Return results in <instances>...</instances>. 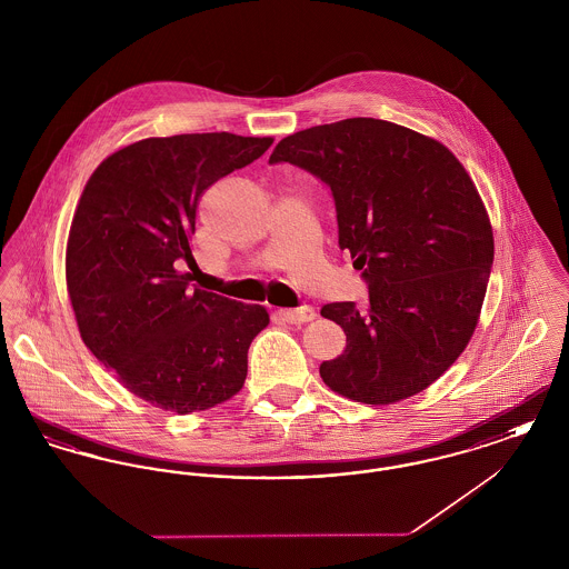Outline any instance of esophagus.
I'll use <instances>...</instances> for the list:
<instances>
[{
	"mask_svg": "<svg viewBox=\"0 0 569 569\" xmlns=\"http://www.w3.org/2000/svg\"><path fill=\"white\" fill-rule=\"evenodd\" d=\"M279 318L288 325H305V322H311L316 318V309L309 307V305H302L297 309H283V311H279Z\"/></svg>",
	"mask_w": 569,
	"mask_h": 569,
	"instance_id": "1",
	"label": "esophagus"
}]
</instances>
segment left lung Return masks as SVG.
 Instances as JSON below:
<instances>
[{
	"label": "left lung",
	"mask_w": 569,
	"mask_h": 569,
	"mask_svg": "<svg viewBox=\"0 0 569 569\" xmlns=\"http://www.w3.org/2000/svg\"><path fill=\"white\" fill-rule=\"evenodd\" d=\"M326 183L339 247L369 302H330L322 316L348 346L320 365L326 386L367 406L429 388L467 348L495 256L485 202L448 147L409 128L353 117L286 136L269 163Z\"/></svg>",
	"instance_id": "1"
}]
</instances>
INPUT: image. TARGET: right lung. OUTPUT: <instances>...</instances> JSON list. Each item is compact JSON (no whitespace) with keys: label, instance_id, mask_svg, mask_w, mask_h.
I'll use <instances>...</instances> for the list:
<instances>
[{"label":"right lung","instance_id":"1","mask_svg":"<svg viewBox=\"0 0 569 569\" xmlns=\"http://www.w3.org/2000/svg\"><path fill=\"white\" fill-rule=\"evenodd\" d=\"M271 144L230 132L144 138L109 156L82 190L66 251L77 325L89 352L151 406L183 416L243 388L267 309L190 290L179 269L196 267L200 196Z\"/></svg>","mask_w":569,"mask_h":569}]
</instances>
